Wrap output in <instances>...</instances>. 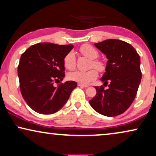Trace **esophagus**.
<instances>
[{"mask_svg": "<svg viewBox=\"0 0 156 156\" xmlns=\"http://www.w3.org/2000/svg\"><path fill=\"white\" fill-rule=\"evenodd\" d=\"M78 86L79 87H88V85H85V84H80V83H78Z\"/></svg>", "mask_w": 156, "mask_h": 156, "instance_id": "esophagus-1", "label": "esophagus"}]
</instances>
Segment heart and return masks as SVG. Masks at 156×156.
Wrapping results in <instances>:
<instances>
[{"mask_svg":"<svg viewBox=\"0 0 156 156\" xmlns=\"http://www.w3.org/2000/svg\"><path fill=\"white\" fill-rule=\"evenodd\" d=\"M81 53L85 57H88L90 59H92L91 62V67H94L99 71H103L105 68L104 64L101 60L97 59L99 57V52L97 50L90 44H83L80 49ZM64 66L67 69L73 70L75 69L76 59L75 53L74 52H68L65 57H64L63 60ZM98 76V72L95 69H89L88 71H80L76 70L75 72L69 73L68 75L69 80L74 82H79L82 84H88L91 83L93 80H94Z\"/></svg>","mask_w":156,"mask_h":156,"instance_id":"heart-1","label":"heart"}]
</instances>
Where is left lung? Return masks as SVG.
<instances>
[{
    "label": "left lung",
    "mask_w": 156,
    "mask_h": 156,
    "mask_svg": "<svg viewBox=\"0 0 156 156\" xmlns=\"http://www.w3.org/2000/svg\"><path fill=\"white\" fill-rule=\"evenodd\" d=\"M94 45L108 61L101 79L104 86L95 87L97 94L89 104L104 116H118L130 107L137 94L142 76L140 56L133 46L122 40L109 39ZM106 86L108 88L104 89Z\"/></svg>",
    "instance_id": "1"
}]
</instances>
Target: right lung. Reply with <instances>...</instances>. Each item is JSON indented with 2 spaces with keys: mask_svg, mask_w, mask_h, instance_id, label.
I'll return each instance as SVG.
<instances>
[{
  "mask_svg": "<svg viewBox=\"0 0 156 156\" xmlns=\"http://www.w3.org/2000/svg\"><path fill=\"white\" fill-rule=\"evenodd\" d=\"M73 48V44L43 42L30 46L21 55L18 68L20 91L35 112L42 114L57 112L77 86L74 81L54 85L65 77L64 57Z\"/></svg>",
  "mask_w": 156,
  "mask_h": 156,
  "instance_id": "add662e5",
  "label": "right lung"
}]
</instances>
